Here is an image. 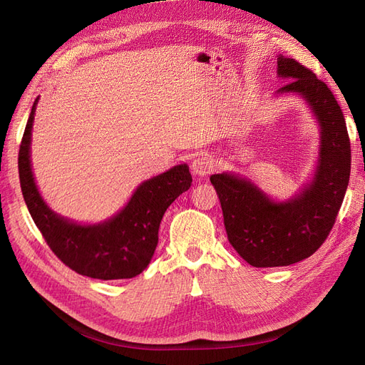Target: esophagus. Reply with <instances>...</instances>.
<instances>
[{
  "mask_svg": "<svg viewBox=\"0 0 365 365\" xmlns=\"http://www.w3.org/2000/svg\"><path fill=\"white\" fill-rule=\"evenodd\" d=\"M213 158L208 155V153H201L192 161V173L197 176H205L208 173H212L213 170Z\"/></svg>",
  "mask_w": 365,
  "mask_h": 365,
  "instance_id": "obj_1",
  "label": "esophagus"
}]
</instances>
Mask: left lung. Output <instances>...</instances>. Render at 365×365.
Returning a JSON list of instances; mask_svg holds the SVG:
<instances>
[{
  "instance_id": "1",
  "label": "left lung",
  "mask_w": 365,
  "mask_h": 365,
  "mask_svg": "<svg viewBox=\"0 0 365 365\" xmlns=\"http://www.w3.org/2000/svg\"><path fill=\"white\" fill-rule=\"evenodd\" d=\"M277 93H297L322 128V148L312 182L288 202H274L257 185L233 173L210 176L224 213L230 244L256 268L288 267L307 259L332 230L350 178V140L344 114L330 88L300 62L280 56Z\"/></svg>"
}]
</instances>
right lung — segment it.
Returning <instances> with one entry per match:
<instances>
[{
    "label": "right lung",
    "instance_id": "obj_1",
    "mask_svg": "<svg viewBox=\"0 0 365 365\" xmlns=\"http://www.w3.org/2000/svg\"><path fill=\"white\" fill-rule=\"evenodd\" d=\"M38 98L21 140L18 170L29 212L56 257L77 274L101 280L132 279L146 269L158 245V230L168 207L189 190V165L141 182L128 205L97 225H81L58 216L41 197L30 164L31 126Z\"/></svg>",
    "mask_w": 365,
    "mask_h": 365
}]
</instances>
